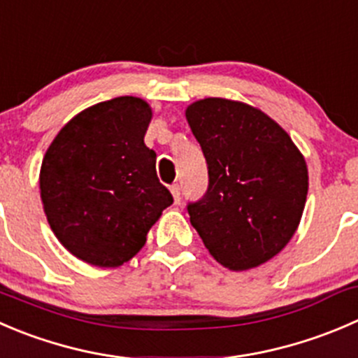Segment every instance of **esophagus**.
<instances>
[{"instance_id":"34e87169","label":"esophagus","mask_w":358,"mask_h":358,"mask_svg":"<svg viewBox=\"0 0 358 358\" xmlns=\"http://www.w3.org/2000/svg\"><path fill=\"white\" fill-rule=\"evenodd\" d=\"M169 189H171L173 197H175V203H180V199H182V197H180V185H178V183H173Z\"/></svg>"}]
</instances>
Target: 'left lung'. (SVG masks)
<instances>
[{
	"mask_svg": "<svg viewBox=\"0 0 358 358\" xmlns=\"http://www.w3.org/2000/svg\"><path fill=\"white\" fill-rule=\"evenodd\" d=\"M185 115L208 166L206 192L187 204L190 224L232 271L267 262L303 217L306 161L275 120L245 103L206 98Z\"/></svg>",
	"mask_w": 358,
	"mask_h": 358,
	"instance_id": "1",
	"label": "left lung"
}]
</instances>
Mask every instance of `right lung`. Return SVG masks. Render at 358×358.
Returning a JSON list of instances; mask_svg holds the SVG:
<instances>
[{
    "label": "right lung",
    "instance_id": "right-lung-1",
    "mask_svg": "<svg viewBox=\"0 0 358 358\" xmlns=\"http://www.w3.org/2000/svg\"><path fill=\"white\" fill-rule=\"evenodd\" d=\"M150 119V106L140 98L98 103L73 117L45 154V215L64 248L83 262H127L173 204L157 178V155L143 141Z\"/></svg>",
    "mask_w": 358,
    "mask_h": 358
}]
</instances>
